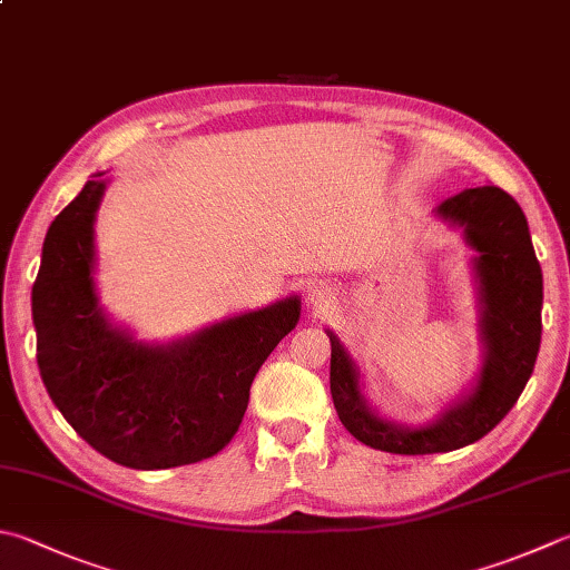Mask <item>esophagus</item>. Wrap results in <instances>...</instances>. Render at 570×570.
I'll return each mask as SVG.
<instances>
[{
	"mask_svg": "<svg viewBox=\"0 0 570 570\" xmlns=\"http://www.w3.org/2000/svg\"><path fill=\"white\" fill-rule=\"evenodd\" d=\"M330 295H332V289H330V285H327V283H322V281H313V283L307 285V303L313 305V307H322V305H327Z\"/></svg>",
	"mask_w": 570,
	"mask_h": 570,
	"instance_id": "1",
	"label": "esophagus"
}]
</instances>
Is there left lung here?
Returning <instances> with one entry per match:
<instances>
[{"label":"left lung","instance_id":"obj_1","mask_svg":"<svg viewBox=\"0 0 570 570\" xmlns=\"http://www.w3.org/2000/svg\"><path fill=\"white\" fill-rule=\"evenodd\" d=\"M434 216L459 228L476 253L471 273L484 360L471 390L422 426L392 422L372 410L357 362L335 332L325 330L332 345L330 392L340 422L362 444L390 454H439L479 442L517 404L541 347L543 275L519 203L497 186H479L446 198Z\"/></svg>","mask_w":570,"mask_h":570}]
</instances>
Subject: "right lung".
Wrapping results in <instances>:
<instances>
[{"label":"right lung","instance_id":"right-lung-1","mask_svg":"<svg viewBox=\"0 0 570 570\" xmlns=\"http://www.w3.org/2000/svg\"><path fill=\"white\" fill-rule=\"evenodd\" d=\"M104 176L86 180L41 248L31 287L41 380L83 442L116 464L146 471L196 464L238 432L257 370L297 325L299 297L180 340H136L104 313L94 281Z\"/></svg>","mask_w":570,"mask_h":570}]
</instances>
